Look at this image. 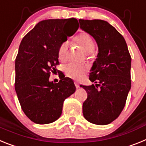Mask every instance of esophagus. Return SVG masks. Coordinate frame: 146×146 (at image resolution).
I'll use <instances>...</instances> for the list:
<instances>
[{
  "label": "esophagus",
  "instance_id": "obj_1",
  "mask_svg": "<svg viewBox=\"0 0 146 146\" xmlns=\"http://www.w3.org/2000/svg\"><path fill=\"white\" fill-rule=\"evenodd\" d=\"M75 85L76 88H79V83L78 82H75Z\"/></svg>",
  "mask_w": 146,
  "mask_h": 146
}]
</instances>
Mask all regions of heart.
I'll list each match as a JSON object with an SVG mask.
<instances>
[{"mask_svg":"<svg viewBox=\"0 0 146 146\" xmlns=\"http://www.w3.org/2000/svg\"><path fill=\"white\" fill-rule=\"evenodd\" d=\"M73 41L87 54L91 53L95 48L94 40L88 33H80L74 38ZM67 50H68V46L66 43H63L59 46L58 49V58L61 62H64L67 59ZM87 71H88V67L84 64L80 65V64L71 63L68 64L65 68L66 76L76 80L82 79L85 76Z\"/></svg>","mask_w":146,"mask_h":146,"instance_id":"b5f03b06","label":"heart"}]
</instances>
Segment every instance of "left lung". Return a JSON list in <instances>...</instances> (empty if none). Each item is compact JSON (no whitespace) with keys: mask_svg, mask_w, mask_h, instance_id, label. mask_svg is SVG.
Instances as JSON below:
<instances>
[{"mask_svg":"<svg viewBox=\"0 0 146 146\" xmlns=\"http://www.w3.org/2000/svg\"><path fill=\"white\" fill-rule=\"evenodd\" d=\"M80 28L96 40L98 54L90 80L96 86L80 85L87 92L83 115L89 122L106 125L118 117L131 89V56L123 36L108 22L79 20Z\"/></svg>","mask_w":146,"mask_h":146,"instance_id":"left-lung-1","label":"left lung"}]
</instances>
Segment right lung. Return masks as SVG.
<instances>
[{
    "label": "right lung",
    "instance_id": "obj_1",
    "mask_svg": "<svg viewBox=\"0 0 146 146\" xmlns=\"http://www.w3.org/2000/svg\"><path fill=\"white\" fill-rule=\"evenodd\" d=\"M72 31L66 33L67 27ZM76 18L42 20L23 38L15 59V88L21 108L37 124L54 122L62 115L64 101L76 91L73 81H49L59 64L58 49L78 30Z\"/></svg>",
    "mask_w": 146,
    "mask_h": 146
}]
</instances>
